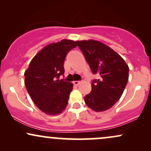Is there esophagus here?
Masks as SVG:
<instances>
[{
  "label": "esophagus",
  "mask_w": 151,
  "mask_h": 151,
  "mask_svg": "<svg viewBox=\"0 0 151 151\" xmlns=\"http://www.w3.org/2000/svg\"><path fill=\"white\" fill-rule=\"evenodd\" d=\"M81 81H73V84H74V85H79V84H81Z\"/></svg>",
  "instance_id": "1"
}]
</instances>
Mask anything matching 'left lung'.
I'll list each match as a JSON object with an SVG mask.
<instances>
[{"mask_svg": "<svg viewBox=\"0 0 151 151\" xmlns=\"http://www.w3.org/2000/svg\"><path fill=\"white\" fill-rule=\"evenodd\" d=\"M76 42L92 73L99 76L91 83V91L84 96V101L96 112L108 110L122 96L129 79V66L119 54L100 41Z\"/></svg>", "mask_w": 151, "mask_h": 151, "instance_id": "obj_1", "label": "left lung"}]
</instances>
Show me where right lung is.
I'll return each instance as SVG.
<instances>
[{
	"mask_svg": "<svg viewBox=\"0 0 151 151\" xmlns=\"http://www.w3.org/2000/svg\"><path fill=\"white\" fill-rule=\"evenodd\" d=\"M77 47L71 40H62L43 47L32 59L25 72V84L31 99L45 114L58 115L65 110L73 84L60 80L64 74L67 54Z\"/></svg>",
	"mask_w": 151,
	"mask_h": 151,
	"instance_id": "add662e5",
	"label": "right lung"
}]
</instances>
